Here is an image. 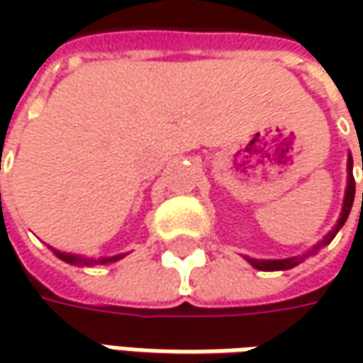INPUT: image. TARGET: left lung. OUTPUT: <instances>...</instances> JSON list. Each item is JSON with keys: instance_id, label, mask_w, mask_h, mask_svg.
<instances>
[{"instance_id": "1", "label": "left lung", "mask_w": 363, "mask_h": 363, "mask_svg": "<svg viewBox=\"0 0 363 363\" xmlns=\"http://www.w3.org/2000/svg\"><path fill=\"white\" fill-rule=\"evenodd\" d=\"M0 163H1V155H0ZM0 208H1V194H0ZM52 252L56 255V257L64 260V262H68V264H80V267H92V264H106V262H115V260H119L123 255H117V257H101V258H86V257H80V255H70V252H62V250H54L52 248Z\"/></svg>"}]
</instances>
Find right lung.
<instances>
[{
    "instance_id": "add662e5",
    "label": "right lung",
    "mask_w": 363,
    "mask_h": 363,
    "mask_svg": "<svg viewBox=\"0 0 363 363\" xmlns=\"http://www.w3.org/2000/svg\"><path fill=\"white\" fill-rule=\"evenodd\" d=\"M352 169H354V161L350 157L347 161V188H345V198H343V208H342V214H340V220H337V224H335V228L329 232L328 236L321 240V242L315 246L313 250L309 252V255H313L315 250H319L321 246H325V244L337 234V230L342 228L343 224H345V220L350 216V212H352V206H354V198H356V179H354V174H352ZM363 169V165H362ZM362 208H363V194H362ZM309 255H305V257H293V258H285V260H260V262H252V267H257L260 271H286V269H293V267H297L303 258H307Z\"/></svg>"
}]
</instances>
